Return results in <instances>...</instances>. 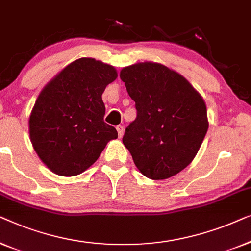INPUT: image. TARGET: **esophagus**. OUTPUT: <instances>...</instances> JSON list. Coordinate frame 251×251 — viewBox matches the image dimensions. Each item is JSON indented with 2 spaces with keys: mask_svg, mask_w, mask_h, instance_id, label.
<instances>
[{
  "mask_svg": "<svg viewBox=\"0 0 251 251\" xmlns=\"http://www.w3.org/2000/svg\"><path fill=\"white\" fill-rule=\"evenodd\" d=\"M116 128H117L118 136H119V137H122V136H123V134H124V127H123L122 125H118L117 127H116Z\"/></svg>",
  "mask_w": 251,
  "mask_h": 251,
  "instance_id": "1",
  "label": "esophagus"
}]
</instances>
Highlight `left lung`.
Segmentation results:
<instances>
[{
	"label": "left lung",
	"mask_w": 251,
	"mask_h": 251,
	"mask_svg": "<svg viewBox=\"0 0 251 251\" xmlns=\"http://www.w3.org/2000/svg\"><path fill=\"white\" fill-rule=\"evenodd\" d=\"M121 79L137 111L123 143L148 178L172 177L190 165L207 133L202 97L182 75L156 62L125 67Z\"/></svg>",
	"instance_id": "left-lung-1"
}]
</instances>
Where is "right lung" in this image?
I'll list each match as a JSON object with an SVG mask.
<instances>
[{
    "label": "right lung",
    "instance_id": "obj_1",
    "mask_svg": "<svg viewBox=\"0 0 251 251\" xmlns=\"http://www.w3.org/2000/svg\"><path fill=\"white\" fill-rule=\"evenodd\" d=\"M118 74L110 65L80 58L65 67L41 91L29 117V135L40 159L55 174L78 175L117 139L104 123L102 101Z\"/></svg>",
    "mask_w": 251,
    "mask_h": 251
}]
</instances>
